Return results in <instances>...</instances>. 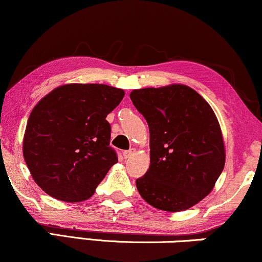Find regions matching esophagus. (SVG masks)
I'll use <instances>...</instances> for the list:
<instances>
[{
  "instance_id": "1",
  "label": "esophagus",
  "mask_w": 262,
  "mask_h": 262,
  "mask_svg": "<svg viewBox=\"0 0 262 262\" xmlns=\"http://www.w3.org/2000/svg\"><path fill=\"white\" fill-rule=\"evenodd\" d=\"M136 154V149H130V150H126V151L123 152V156L124 159H130L131 156H134Z\"/></svg>"
}]
</instances>
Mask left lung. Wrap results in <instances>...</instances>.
Instances as JSON below:
<instances>
[{
    "label": "left lung",
    "mask_w": 262,
    "mask_h": 262,
    "mask_svg": "<svg viewBox=\"0 0 262 262\" xmlns=\"http://www.w3.org/2000/svg\"><path fill=\"white\" fill-rule=\"evenodd\" d=\"M130 98L150 132V167L136 180L159 210H187L212 191L225 164L223 136L213 110L185 84L135 89Z\"/></svg>",
    "instance_id": "8db88e82"
}]
</instances>
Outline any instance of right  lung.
<instances>
[{
    "mask_svg": "<svg viewBox=\"0 0 262 262\" xmlns=\"http://www.w3.org/2000/svg\"><path fill=\"white\" fill-rule=\"evenodd\" d=\"M125 95L98 83H70L45 95L28 118L23 152L39 187L53 198L83 202L118 162L106 120Z\"/></svg>",
    "mask_w": 262,
    "mask_h": 262,
    "instance_id": "add662e5",
    "label": "right lung"
}]
</instances>
